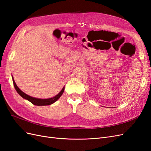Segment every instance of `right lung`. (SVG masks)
I'll return each instance as SVG.
<instances>
[{
    "label": "right lung",
    "instance_id": "obj_1",
    "mask_svg": "<svg viewBox=\"0 0 151 151\" xmlns=\"http://www.w3.org/2000/svg\"><path fill=\"white\" fill-rule=\"evenodd\" d=\"M12 81H13L14 86V88H15L17 92L18 93V94H19L24 99L28 100V101H30L32 104L36 105V106H45V105H50V104H53V103L57 101V100L59 99V98L61 96L63 93V91H64V89H65L64 87H63L60 92L53 98H49V99H38V98H35L31 97V96H30L22 92V91L17 86L14 79H12Z\"/></svg>",
    "mask_w": 151,
    "mask_h": 151
}]
</instances>
